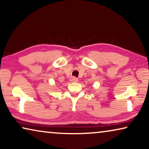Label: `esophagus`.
<instances>
[{"label": "esophagus", "mask_w": 149, "mask_h": 149, "mask_svg": "<svg viewBox=\"0 0 149 149\" xmlns=\"http://www.w3.org/2000/svg\"><path fill=\"white\" fill-rule=\"evenodd\" d=\"M70 81H71V82H77L78 79H77V78H76L75 77H72Z\"/></svg>", "instance_id": "obj_1"}]
</instances>
